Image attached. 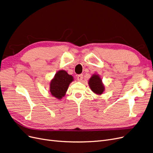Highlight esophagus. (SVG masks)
I'll return each mask as SVG.
<instances>
[{
  "instance_id": "obj_1",
  "label": "esophagus",
  "mask_w": 153,
  "mask_h": 153,
  "mask_svg": "<svg viewBox=\"0 0 153 153\" xmlns=\"http://www.w3.org/2000/svg\"><path fill=\"white\" fill-rule=\"evenodd\" d=\"M82 74H79V75H78L77 76V80L79 81H81L82 80Z\"/></svg>"
}]
</instances>
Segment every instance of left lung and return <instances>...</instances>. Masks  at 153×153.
I'll list each match as a JSON object with an SVG mask.
<instances>
[{
	"instance_id": "8db88e82",
	"label": "left lung",
	"mask_w": 153,
	"mask_h": 153,
	"mask_svg": "<svg viewBox=\"0 0 153 153\" xmlns=\"http://www.w3.org/2000/svg\"><path fill=\"white\" fill-rule=\"evenodd\" d=\"M89 86L91 90L97 94H102L104 87L102 83V79L97 75H93L89 81Z\"/></svg>"
}]
</instances>
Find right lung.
Listing matches in <instances>:
<instances>
[{
	"mask_svg": "<svg viewBox=\"0 0 153 153\" xmlns=\"http://www.w3.org/2000/svg\"><path fill=\"white\" fill-rule=\"evenodd\" d=\"M73 81V77L65 71H58L50 82L51 95L58 99H61L65 95L69 84Z\"/></svg>",
	"mask_w": 153,
	"mask_h": 153,
	"instance_id": "right-lung-1",
	"label": "right lung"
}]
</instances>
